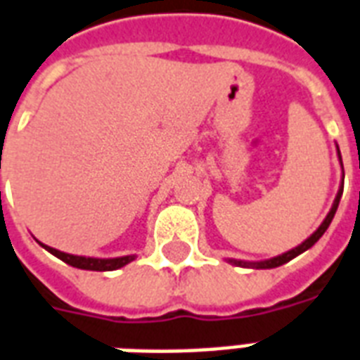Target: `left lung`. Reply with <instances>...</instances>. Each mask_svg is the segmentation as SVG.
Masks as SVG:
<instances>
[{"instance_id": "1", "label": "left lung", "mask_w": 360, "mask_h": 360, "mask_svg": "<svg viewBox=\"0 0 360 360\" xmlns=\"http://www.w3.org/2000/svg\"><path fill=\"white\" fill-rule=\"evenodd\" d=\"M336 149H338V145H336ZM338 160H340V166H342V183H340V188H338V194H336V198H334V204L333 207H330V211L326 213V217L323 219V223L319 224V229L315 230L314 234L309 236V238H306V240L302 241L300 245L292 247L290 251H287V253L283 255H278V257H271V259L268 260H259V262H249V260H238V259H226L230 262V264L234 266H241V268H257V270H270V268H278V266H283L287 264L289 260H292L295 257H298V255H302L304 251H308L309 247H314L317 241H319V238L326 232V229L330 226V223H333L334 219V213H336V210H338V204H340V198H342V192H344V164H342V155H340V149H338Z\"/></svg>"}]
</instances>
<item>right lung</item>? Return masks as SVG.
Listing matches in <instances>:
<instances>
[{
	"mask_svg": "<svg viewBox=\"0 0 360 360\" xmlns=\"http://www.w3.org/2000/svg\"><path fill=\"white\" fill-rule=\"evenodd\" d=\"M41 247H45L46 251L54 257H58L60 260H64L65 264L73 266V268H81V270H92V271H111L119 270L122 266L136 259V255H124V257H115V259H98V257H81V255H70L64 251H58L54 247H49L45 243L37 241Z\"/></svg>",
	"mask_w": 360,
	"mask_h": 360,
	"instance_id": "right-lung-1",
	"label": "right lung"
}]
</instances>
